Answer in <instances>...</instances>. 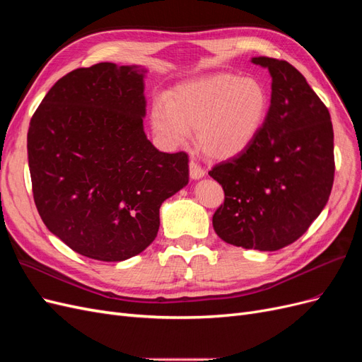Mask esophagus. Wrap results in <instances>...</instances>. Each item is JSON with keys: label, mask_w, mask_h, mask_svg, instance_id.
<instances>
[{"label": "esophagus", "mask_w": 362, "mask_h": 362, "mask_svg": "<svg viewBox=\"0 0 362 362\" xmlns=\"http://www.w3.org/2000/svg\"><path fill=\"white\" fill-rule=\"evenodd\" d=\"M189 168H190V178L192 180H199L205 175V170L201 168V164L196 163L194 160H190Z\"/></svg>", "instance_id": "obj_1"}]
</instances>
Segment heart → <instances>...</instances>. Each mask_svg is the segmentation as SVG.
<instances>
[{
	"label": "heart",
	"mask_w": 362,
	"mask_h": 362,
	"mask_svg": "<svg viewBox=\"0 0 362 362\" xmlns=\"http://www.w3.org/2000/svg\"><path fill=\"white\" fill-rule=\"evenodd\" d=\"M270 95L254 76L214 74L182 83L152 105L151 125L166 146H181L196 129L208 157L228 160L245 152L264 125Z\"/></svg>",
	"instance_id": "heart-1"
}]
</instances>
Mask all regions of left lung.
Returning <instances> with one entry per match:
<instances>
[{
	"instance_id": "1",
	"label": "left lung",
	"mask_w": 362,
	"mask_h": 362,
	"mask_svg": "<svg viewBox=\"0 0 362 362\" xmlns=\"http://www.w3.org/2000/svg\"><path fill=\"white\" fill-rule=\"evenodd\" d=\"M252 63L272 75L269 113L245 152L208 172L225 192L213 226L229 245L278 250L303 235L329 199L334 129L329 110L288 62Z\"/></svg>"
}]
</instances>
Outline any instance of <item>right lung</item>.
Returning <instances> with one entry per match:
<instances>
[{"label": "right lung", "instance_id": "1", "mask_svg": "<svg viewBox=\"0 0 362 362\" xmlns=\"http://www.w3.org/2000/svg\"><path fill=\"white\" fill-rule=\"evenodd\" d=\"M145 68L98 63L54 84L30 120L33 196L64 245L124 261L157 237L160 206L189 182V156L148 140Z\"/></svg>", "mask_w": 362, "mask_h": 362}]
</instances>
